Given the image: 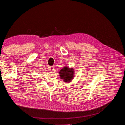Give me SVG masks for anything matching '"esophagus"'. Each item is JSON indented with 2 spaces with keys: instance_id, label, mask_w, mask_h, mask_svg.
<instances>
[{
  "instance_id": "esophagus-1",
  "label": "esophagus",
  "mask_w": 125,
  "mask_h": 125,
  "mask_svg": "<svg viewBox=\"0 0 125 125\" xmlns=\"http://www.w3.org/2000/svg\"><path fill=\"white\" fill-rule=\"evenodd\" d=\"M49 69L51 72H53L54 70V66H50L49 68Z\"/></svg>"
}]
</instances>
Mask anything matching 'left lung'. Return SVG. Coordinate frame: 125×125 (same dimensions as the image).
Returning <instances> with one entry per match:
<instances>
[{"instance_id":"1","label":"left lung","mask_w":125,"mask_h":125,"mask_svg":"<svg viewBox=\"0 0 125 125\" xmlns=\"http://www.w3.org/2000/svg\"><path fill=\"white\" fill-rule=\"evenodd\" d=\"M74 70L72 68H70L69 67L65 66V67L60 70L59 72L60 76L65 82H71L74 78Z\"/></svg>"}]
</instances>
